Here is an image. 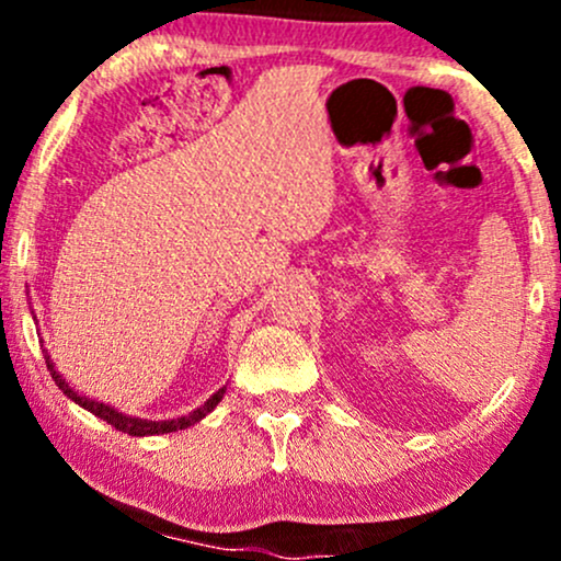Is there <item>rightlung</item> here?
Wrapping results in <instances>:
<instances>
[{
	"label": "right lung",
	"mask_w": 561,
	"mask_h": 561,
	"mask_svg": "<svg viewBox=\"0 0 561 561\" xmlns=\"http://www.w3.org/2000/svg\"><path fill=\"white\" fill-rule=\"evenodd\" d=\"M44 358H47V369H49V375H53V379H55L57 388L62 390V396H68L70 401H73V403H79L81 409H87L89 414H94V416H96V420H102V422L113 424L115 430H121V433L134 435V437H145V435H163V433H179V430L192 427V424H197L199 420H205V416H208L210 411H214L216 405L221 403L224 392H227V388H218V390L214 392V396L208 398V401H205L203 405H199V409L190 411V414H184V416H176V420H158V422H152V420H139V416H128V414H124V411L113 409V405L100 403V401H92V398L81 396V392L70 388V385L66 382V379H62L60 371L55 369L53 358H49V356H44Z\"/></svg>",
	"instance_id": "right-lung-1"
}]
</instances>
